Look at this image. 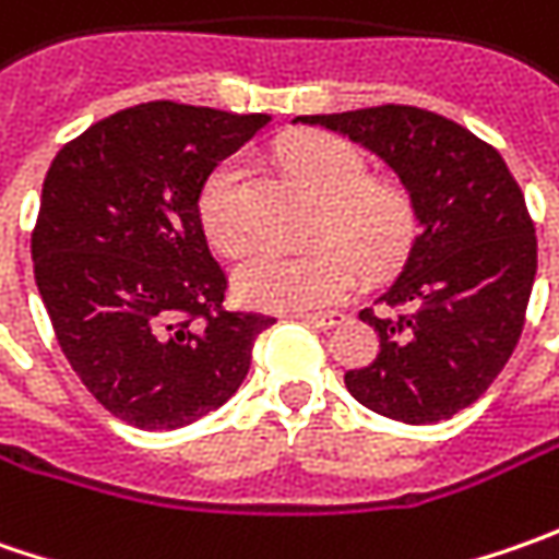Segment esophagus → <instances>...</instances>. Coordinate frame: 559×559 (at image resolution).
I'll return each instance as SVG.
<instances>
[{
  "label": "esophagus",
  "instance_id": "obj_1",
  "mask_svg": "<svg viewBox=\"0 0 559 559\" xmlns=\"http://www.w3.org/2000/svg\"><path fill=\"white\" fill-rule=\"evenodd\" d=\"M295 320H305L308 326H317V330H333L338 323H345V313L342 311H326V313H298Z\"/></svg>",
  "mask_w": 559,
  "mask_h": 559
}]
</instances>
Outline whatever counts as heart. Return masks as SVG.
Segmentation results:
<instances>
[{
	"label": "heart",
	"mask_w": 559,
	"mask_h": 559,
	"mask_svg": "<svg viewBox=\"0 0 559 559\" xmlns=\"http://www.w3.org/2000/svg\"><path fill=\"white\" fill-rule=\"evenodd\" d=\"M280 158L323 202L317 236L333 239L311 251L254 248L236 267L239 298L261 311L301 313L342 301L370 273L392 270L414 246L417 207L392 183L370 180V164L352 142L330 133H295L280 145ZM248 158L229 155L199 189V226L224 254L248 242Z\"/></svg>",
	"instance_id": "b5f03b06"
}]
</instances>
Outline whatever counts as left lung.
Listing matches in <instances>:
<instances>
[{
    "label": "left lung",
    "instance_id": "8db88e82",
    "mask_svg": "<svg viewBox=\"0 0 559 559\" xmlns=\"http://www.w3.org/2000/svg\"><path fill=\"white\" fill-rule=\"evenodd\" d=\"M376 152L401 177L419 233L360 320L379 335L348 392L401 423H439L485 395L513 355L538 267L523 189L495 145L414 105L305 115Z\"/></svg>",
    "mask_w": 559,
    "mask_h": 559
}]
</instances>
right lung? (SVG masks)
<instances>
[{"label": "right lung", "instance_id": "obj_1", "mask_svg": "<svg viewBox=\"0 0 559 559\" xmlns=\"http://www.w3.org/2000/svg\"><path fill=\"white\" fill-rule=\"evenodd\" d=\"M267 120L133 105L68 142L46 174L33 276L80 382L130 426L180 429L221 407L273 323L226 311V273L199 226L207 174Z\"/></svg>", "mask_w": 559, "mask_h": 559}]
</instances>
